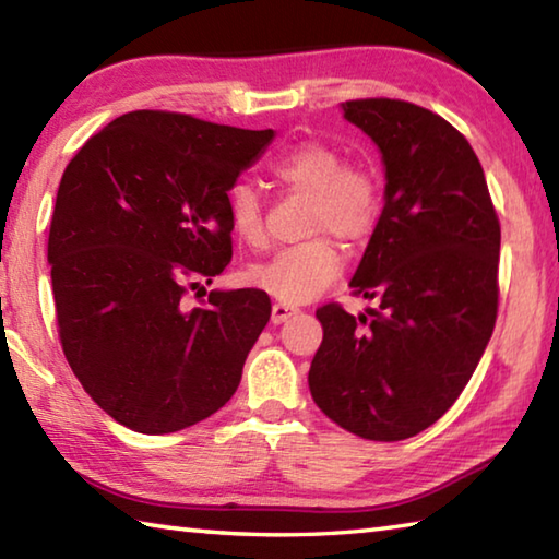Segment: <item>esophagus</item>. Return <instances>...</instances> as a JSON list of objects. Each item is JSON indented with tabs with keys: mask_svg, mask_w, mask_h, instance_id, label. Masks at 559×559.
<instances>
[{
	"mask_svg": "<svg viewBox=\"0 0 559 559\" xmlns=\"http://www.w3.org/2000/svg\"><path fill=\"white\" fill-rule=\"evenodd\" d=\"M296 313H298L296 306H288V302H273V308H271V323H273V325H281V323H286V320H288L290 316H296Z\"/></svg>",
	"mask_w": 559,
	"mask_h": 559,
	"instance_id": "obj_1",
	"label": "esophagus"
}]
</instances>
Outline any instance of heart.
I'll return each mask as SVG.
<instances>
[{
  "label": "heart",
  "mask_w": 559,
  "mask_h": 559,
  "mask_svg": "<svg viewBox=\"0 0 559 559\" xmlns=\"http://www.w3.org/2000/svg\"><path fill=\"white\" fill-rule=\"evenodd\" d=\"M276 182L293 194L308 197L306 231L313 239L281 249L276 257L249 271L251 283L283 302H308L325 293L343 273V251L328 234L347 246H362L382 216L380 182L372 169L347 165L337 147L306 140L271 165ZM229 222L243 243H269L266 212L249 185L229 192Z\"/></svg>",
  "instance_id": "1"
}]
</instances>
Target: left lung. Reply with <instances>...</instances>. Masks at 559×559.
Masks as SVG:
<instances>
[{
    "label": "left lung",
    "instance_id": "8db88e82",
    "mask_svg": "<svg viewBox=\"0 0 559 559\" xmlns=\"http://www.w3.org/2000/svg\"><path fill=\"white\" fill-rule=\"evenodd\" d=\"M382 150L384 210L355 271L367 316L328 302L308 372L328 419L370 441L431 427L468 384L498 318L500 222L468 140L409 100L343 103Z\"/></svg>",
    "mask_w": 559,
    "mask_h": 559
}]
</instances>
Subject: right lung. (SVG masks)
Returning <instances> with one entry per match:
<instances>
[{
	"mask_svg": "<svg viewBox=\"0 0 559 559\" xmlns=\"http://www.w3.org/2000/svg\"><path fill=\"white\" fill-rule=\"evenodd\" d=\"M271 138L132 110L63 169L49 229L56 325L83 390L122 427L187 429L239 386L271 318L266 290L186 298L231 261L226 192Z\"/></svg>",
	"mask_w": 559,
	"mask_h": 559,
	"instance_id": "add662e5",
	"label": "right lung"
}]
</instances>
